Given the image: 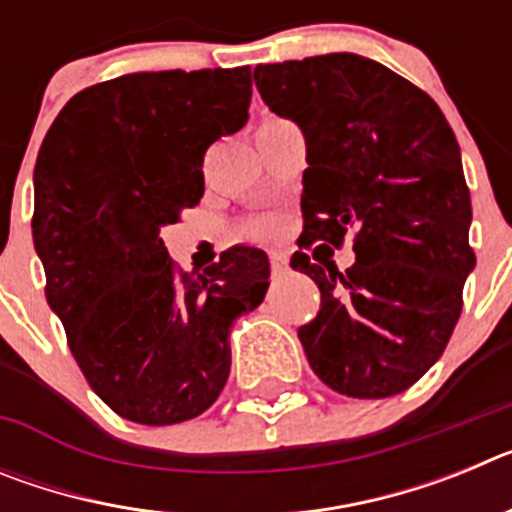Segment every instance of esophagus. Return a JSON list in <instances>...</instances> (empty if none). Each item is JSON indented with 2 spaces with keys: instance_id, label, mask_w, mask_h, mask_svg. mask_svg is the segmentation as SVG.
Returning <instances> with one entry per match:
<instances>
[{
  "instance_id": "obj_1",
  "label": "esophagus",
  "mask_w": 512,
  "mask_h": 512,
  "mask_svg": "<svg viewBox=\"0 0 512 512\" xmlns=\"http://www.w3.org/2000/svg\"><path fill=\"white\" fill-rule=\"evenodd\" d=\"M269 261H271V271H274V274H282V271H287V266H289L287 253L274 251V253H271V256H269Z\"/></svg>"
}]
</instances>
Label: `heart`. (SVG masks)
<instances>
[{"mask_svg": "<svg viewBox=\"0 0 512 512\" xmlns=\"http://www.w3.org/2000/svg\"><path fill=\"white\" fill-rule=\"evenodd\" d=\"M277 223L274 220H259V223H251L246 228L248 238H271V235L277 233Z\"/></svg>", "mask_w": 512, "mask_h": 512, "instance_id": "obj_1", "label": "heart"}]
</instances>
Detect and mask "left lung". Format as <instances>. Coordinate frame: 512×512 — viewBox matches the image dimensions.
<instances>
[{
	"label": "left lung",
	"instance_id": "obj_1",
	"mask_svg": "<svg viewBox=\"0 0 512 512\" xmlns=\"http://www.w3.org/2000/svg\"><path fill=\"white\" fill-rule=\"evenodd\" d=\"M253 81L305 133L302 246L354 233L343 274L292 256L320 289L318 318L297 330L312 372L359 400L405 392L443 354L477 264L454 130L423 89L356 53L266 63Z\"/></svg>",
	"mask_w": 512,
	"mask_h": 512
}]
</instances>
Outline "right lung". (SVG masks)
<instances>
[{
  "label": "right lung",
  "mask_w": 512,
  "mask_h": 512,
  "mask_svg": "<svg viewBox=\"0 0 512 512\" xmlns=\"http://www.w3.org/2000/svg\"><path fill=\"white\" fill-rule=\"evenodd\" d=\"M248 102V66L125 74L74 94L38 151L45 297L89 387L133 423L205 413L228 382L230 328L269 289L259 248L197 274L158 238L202 200L207 148L246 125Z\"/></svg>",
  "instance_id": "1"
}]
</instances>
